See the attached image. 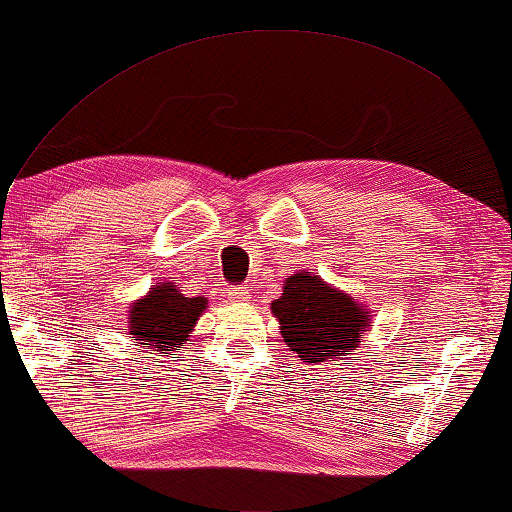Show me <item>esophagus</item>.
Returning a JSON list of instances; mask_svg holds the SVG:
<instances>
[{
	"instance_id": "obj_1",
	"label": "esophagus",
	"mask_w": 512,
	"mask_h": 512,
	"mask_svg": "<svg viewBox=\"0 0 512 512\" xmlns=\"http://www.w3.org/2000/svg\"><path fill=\"white\" fill-rule=\"evenodd\" d=\"M232 300H237V303H241V300H248V287H234L230 291Z\"/></svg>"
}]
</instances>
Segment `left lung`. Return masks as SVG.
<instances>
[{"mask_svg":"<svg viewBox=\"0 0 512 512\" xmlns=\"http://www.w3.org/2000/svg\"><path fill=\"white\" fill-rule=\"evenodd\" d=\"M289 351L303 362H330L358 348L369 312L353 296L326 285L319 275H289L282 296L271 303Z\"/></svg>","mask_w":512,"mask_h":512,"instance_id":"left-lung-1","label":"left lung"}]
</instances>
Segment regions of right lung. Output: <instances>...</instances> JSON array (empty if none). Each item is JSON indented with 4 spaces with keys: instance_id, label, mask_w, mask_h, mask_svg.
<instances>
[{
    "instance_id": "obj_1",
    "label": "right lung",
    "mask_w": 512,
    "mask_h": 512,
    "mask_svg": "<svg viewBox=\"0 0 512 512\" xmlns=\"http://www.w3.org/2000/svg\"><path fill=\"white\" fill-rule=\"evenodd\" d=\"M205 310L207 298H186L175 282H157L148 296L129 307V335H134L139 346L180 351Z\"/></svg>"
}]
</instances>
